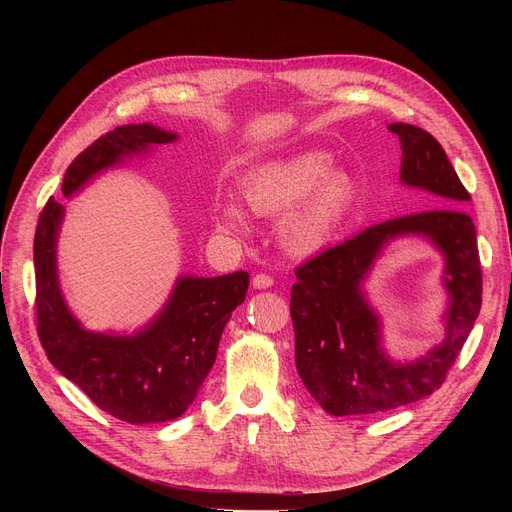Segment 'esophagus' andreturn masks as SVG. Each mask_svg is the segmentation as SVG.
I'll return each mask as SVG.
<instances>
[{
    "label": "esophagus",
    "instance_id": "34e87169",
    "mask_svg": "<svg viewBox=\"0 0 512 512\" xmlns=\"http://www.w3.org/2000/svg\"><path fill=\"white\" fill-rule=\"evenodd\" d=\"M272 286H274L272 276H267V274H257V276H253V288L265 290V288H272Z\"/></svg>",
    "mask_w": 512,
    "mask_h": 512
}]
</instances>
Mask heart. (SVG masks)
Masks as SVG:
<instances>
[{
  "label": "heart",
  "mask_w": 512,
  "mask_h": 512,
  "mask_svg": "<svg viewBox=\"0 0 512 512\" xmlns=\"http://www.w3.org/2000/svg\"><path fill=\"white\" fill-rule=\"evenodd\" d=\"M242 197L259 218H278L280 247L294 257L324 251L355 211V176L334 166L326 151H301L265 161L242 178ZM213 220L220 232L245 234L247 213L236 201L215 203Z\"/></svg>",
  "instance_id": "b5f03b06"
}]
</instances>
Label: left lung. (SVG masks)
Listing matches in <instances>:
<instances>
[{
  "instance_id": "obj_1",
  "label": "left lung",
  "mask_w": 512,
  "mask_h": 512,
  "mask_svg": "<svg viewBox=\"0 0 512 512\" xmlns=\"http://www.w3.org/2000/svg\"><path fill=\"white\" fill-rule=\"evenodd\" d=\"M400 182L427 193V207L369 226L351 240L309 259L290 292L294 361L303 384L330 415L386 413L436 392L481 309V267L471 201L442 145L427 130L394 122ZM421 235L445 257L449 294L445 340L415 362L400 364L381 344V318L364 294V280L392 239Z\"/></svg>"
}]
</instances>
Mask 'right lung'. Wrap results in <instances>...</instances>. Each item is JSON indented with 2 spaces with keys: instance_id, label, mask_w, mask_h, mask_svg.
Wrapping results in <instances>:
<instances>
[{
  "instance_id": "obj_1",
  "label": "right lung",
  "mask_w": 512,
  "mask_h": 512,
  "mask_svg": "<svg viewBox=\"0 0 512 512\" xmlns=\"http://www.w3.org/2000/svg\"><path fill=\"white\" fill-rule=\"evenodd\" d=\"M178 139L155 124H126L103 134L66 170L62 193L72 197L126 157ZM64 205L49 199L35 232L37 332L45 355L64 378L120 421L143 425L180 417L193 405L215 363L232 311L245 301L249 274L180 276L170 299L134 334L91 332L74 317L60 288L58 236Z\"/></svg>"
}]
</instances>
